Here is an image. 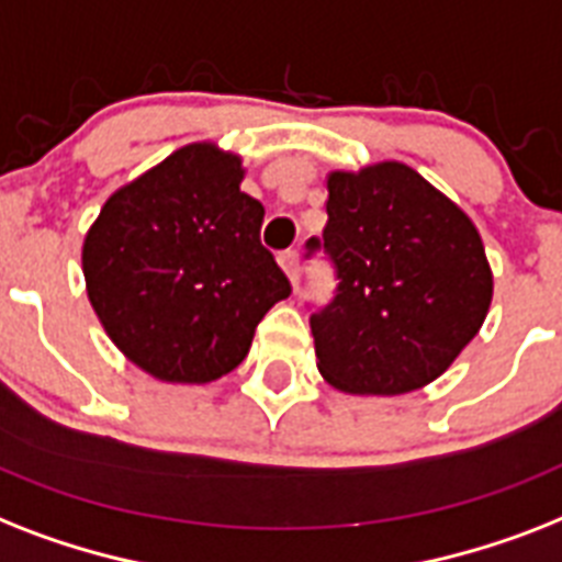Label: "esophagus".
I'll return each instance as SVG.
<instances>
[{
    "label": "esophagus",
    "mask_w": 562,
    "mask_h": 562,
    "mask_svg": "<svg viewBox=\"0 0 562 562\" xmlns=\"http://www.w3.org/2000/svg\"><path fill=\"white\" fill-rule=\"evenodd\" d=\"M280 268L285 271V277H289L291 282H296V277H300V254H296V250L280 254Z\"/></svg>",
    "instance_id": "esophagus-1"
}]
</instances>
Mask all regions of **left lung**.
<instances>
[{
	"mask_svg": "<svg viewBox=\"0 0 562 562\" xmlns=\"http://www.w3.org/2000/svg\"><path fill=\"white\" fill-rule=\"evenodd\" d=\"M335 300L312 314L317 369L349 395H404L445 372L485 323L494 277L468 213L413 167L326 178Z\"/></svg>",
	"mask_w": 562,
	"mask_h": 562,
	"instance_id": "obj_1",
	"label": "left lung"
}]
</instances>
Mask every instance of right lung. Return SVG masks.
<instances>
[{"label":"right lung","mask_w":562,"mask_h":562,"mask_svg":"<svg viewBox=\"0 0 562 562\" xmlns=\"http://www.w3.org/2000/svg\"><path fill=\"white\" fill-rule=\"evenodd\" d=\"M241 158L187 144L109 195L83 241L89 303L112 344L158 381L210 384L239 367L289 277L262 248L266 207Z\"/></svg>","instance_id":"right-lung-1"}]
</instances>
